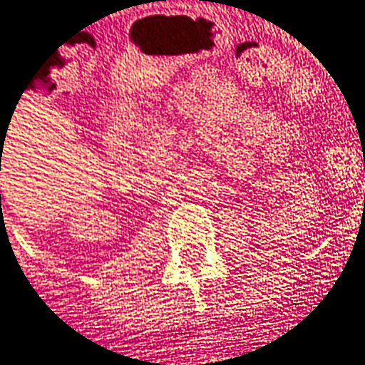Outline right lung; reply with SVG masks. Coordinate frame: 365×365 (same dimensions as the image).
<instances>
[{
    "label": "right lung",
    "instance_id": "right-lung-1",
    "mask_svg": "<svg viewBox=\"0 0 365 365\" xmlns=\"http://www.w3.org/2000/svg\"><path fill=\"white\" fill-rule=\"evenodd\" d=\"M0 198H1V196H0Z\"/></svg>",
    "mask_w": 365,
    "mask_h": 365
}]
</instances>
